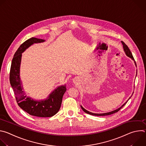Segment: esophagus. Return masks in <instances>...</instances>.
<instances>
[{
  "mask_svg": "<svg viewBox=\"0 0 146 146\" xmlns=\"http://www.w3.org/2000/svg\"><path fill=\"white\" fill-rule=\"evenodd\" d=\"M77 78H75V79L74 80V81H77Z\"/></svg>",
  "mask_w": 146,
  "mask_h": 146,
  "instance_id": "34e87169",
  "label": "esophagus"
}]
</instances>
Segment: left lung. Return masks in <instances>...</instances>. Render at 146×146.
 <instances>
[{
    "label": "left lung",
    "instance_id": "obj_1",
    "mask_svg": "<svg viewBox=\"0 0 146 146\" xmlns=\"http://www.w3.org/2000/svg\"><path fill=\"white\" fill-rule=\"evenodd\" d=\"M122 45H123V50H124L125 52L126 55H127L128 56H129V57H130L131 58H132L133 60H135L134 58H133V55H132V52H131L129 48L127 46V44H125V43L124 42H123V41H122ZM135 65H136V62H135ZM129 98H131V97H130ZM127 102L125 103L121 107H120L119 108H118V109H117V110H114V111H111V112H109V113H103V114H96V113H91V112H90V111L86 110L84 108H83L81 106V109H82V110L83 111H84L85 113H87V114H91V115H96V116H104V115H110V114H114V113H115L118 112L121 108H122V107H123L125 105V104L127 103Z\"/></svg>",
    "mask_w": 146,
    "mask_h": 146
}]
</instances>
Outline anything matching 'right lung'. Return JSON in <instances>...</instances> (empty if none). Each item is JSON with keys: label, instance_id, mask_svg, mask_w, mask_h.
I'll list each match as a JSON object with an SVG mask.
<instances>
[{"label": "right lung", "instance_id": "right-lung-1", "mask_svg": "<svg viewBox=\"0 0 146 146\" xmlns=\"http://www.w3.org/2000/svg\"><path fill=\"white\" fill-rule=\"evenodd\" d=\"M44 40L32 37L26 40L18 48L12 59L10 72V82L19 106L30 115L39 117H50L56 114L61 106L62 98L66 91V86L55 89L45 100L36 101L27 96L23 91L19 78V67L22 53L33 43H41Z\"/></svg>", "mask_w": 146, "mask_h": 146}]
</instances>
